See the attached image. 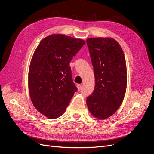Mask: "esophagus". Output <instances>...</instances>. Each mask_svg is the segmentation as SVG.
Returning a JSON list of instances; mask_svg holds the SVG:
<instances>
[{
    "instance_id": "obj_1",
    "label": "esophagus",
    "mask_w": 154,
    "mask_h": 154,
    "mask_svg": "<svg viewBox=\"0 0 154 154\" xmlns=\"http://www.w3.org/2000/svg\"><path fill=\"white\" fill-rule=\"evenodd\" d=\"M77 88H78V91H80L82 89V85L80 84L77 85Z\"/></svg>"
}]
</instances>
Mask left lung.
I'll list each match as a JSON object with an SVG mask.
<instances>
[{"instance_id":"1","label":"left lung","mask_w":154,"mask_h":154,"mask_svg":"<svg viewBox=\"0 0 154 154\" xmlns=\"http://www.w3.org/2000/svg\"><path fill=\"white\" fill-rule=\"evenodd\" d=\"M95 76V88L87 105L94 118L103 120L119 108L127 90V72L122 48L110 37L87 40Z\"/></svg>"}]
</instances>
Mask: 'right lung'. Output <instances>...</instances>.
I'll return each instance as SVG.
<instances>
[{
    "mask_svg": "<svg viewBox=\"0 0 154 154\" xmlns=\"http://www.w3.org/2000/svg\"><path fill=\"white\" fill-rule=\"evenodd\" d=\"M85 44L80 38L53 34L42 40L32 54L28 72L30 98L48 119L62 116L77 91L69 63Z\"/></svg>",
    "mask_w": 154,
    "mask_h": 154,
    "instance_id": "right-lung-1",
    "label": "right lung"
}]
</instances>
